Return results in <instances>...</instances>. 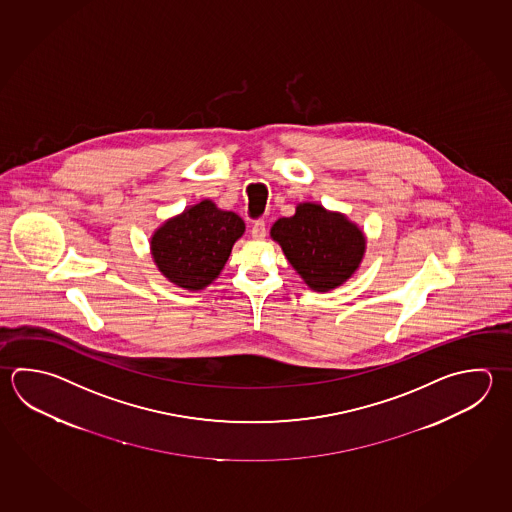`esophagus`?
I'll list each match as a JSON object with an SVG mask.
<instances>
[{
	"label": "esophagus",
	"instance_id": "esophagus-1",
	"mask_svg": "<svg viewBox=\"0 0 512 512\" xmlns=\"http://www.w3.org/2000/svg\"><path fill=\"white\" fill-rule=\"evenodd\" d=\"M251 237H253V239H257V241L264 239V237H266V222H253V226H251Z\"/></svg>",
	"mask_w": 512,
	"mask_h": 512
}]
</instances>
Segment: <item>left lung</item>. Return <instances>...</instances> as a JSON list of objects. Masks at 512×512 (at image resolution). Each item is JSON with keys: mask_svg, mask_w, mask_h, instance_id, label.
<instances>
[{"mask_svg": "<svg viewBox=\"0 0 512 512\" xmlns=\"http://www.w3.org/2000/svg\"><path fill=\"white\" fill-rule=\"evenodd\" d=\"M270 235L309 290L319 293L348 282L366 255V235L357 222L319 203L297 204L291 217L273 222Z\"/></svg>", "mask_w": 512, "mask_h": 512, "instance_id": "left-lung-1", "label": "left lung"}]
</instances>
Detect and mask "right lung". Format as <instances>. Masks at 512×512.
I'll list each match as a JSON object with an SVG mask.
<instances>
[{
  "mask_svg": "<svg viewBox=\"0 0 512 512\" xmlns=\"http://www.w3.org/2000/svg\"><path fill=\"white\" fill-rule=\"evenodd\" d=\"M244 232L246 224L237 213L203 199L152 233L150 255L157 270L177 288L201 291L221 275L233 244Z\"/></svg>",
  "mask_w": 512,
  "mask_h": 512,
  "instance_id": "right-lung-1",
  "label": "right lung"
}]
</instances>
